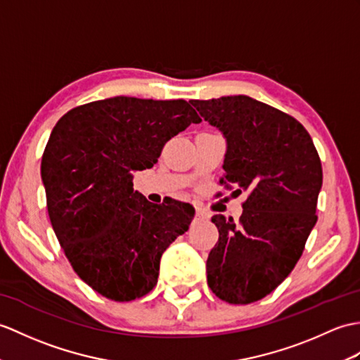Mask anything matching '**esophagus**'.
I'll use <instances>...</instances> for the list:
<instances>
[{"label": "esophagus", "instance_id": "obj_1", "mask_svg": "<svg viewBox=\"0 0 360 360\" xmlns=\"http://www.w3.org/2000/svg\"><path fill=\"white\" fill-rule=\"evenodd\" d=\"M195 219H196V221H199V222H202V221H205V219H207V216H205L202 212H199V210H198V212H196V216H195Z\"/></svg>", "mask_w": 360, "mask_h": 360}]
</instances>
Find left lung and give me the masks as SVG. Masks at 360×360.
I'll return each mask as SVG.
<instances>
[{"label":"left lung","instance_id":"1","mask_svg":"<svg viewBox=\"0 0 360 360\" xmlns=\"http://www.w3.org/2000/svg\"><path fill=\"white\" fill-rule=\"evenodd\" d=\"M190 103L227 139L219 182L248 193L239 222L212 218L219 239L207 259L208 287L229 304H252L302 256L317 221L322 164L304 125L278 108L245 95Z\"/></svg>","mask_w":360,"mask_h":360}]
</instances>
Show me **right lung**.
Instances as JSON below:
<instances>
[{
    "label": "right lung",
    "instance_id": "add662e5",
    "mask_svg": "<svg viewBox=\"0 0 360 360\" xmlns=\"http://www.w3.org/2000/svg\"><path fill=\"white\" fill-rule=\"evenodd\" d=\"M200 122L184 99L115 96L75 107L56 122L41 161L47 212L75 273L107 299L153 290L162 253L188 230L190 204H152L133 172L152 169L165 142Z\"/></svg>",
    "mask_w": 360,
    "mask_h": 360
}]
</instances>
